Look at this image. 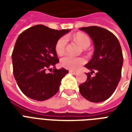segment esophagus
I'll return each mask as SVG.
<instances>
[{
    "instance_id": "1",
    "label": "esophagus",
    "mask_w": 132,
    "mask_h": 132,
    "mask_svg": "<svg viewBox=\"0 0 132 132\" xmlns=\"http://www.w3.org/2000/svg\"><path fill=\"white\" fill-rule=\"evenodd\" d=\"M69 72H70V73H71V74L74 75H76L77 74V72H75V71H72V70H70V71H69Z\"/></svg>"
}]
</instances>
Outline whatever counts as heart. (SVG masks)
Returning a JSON list of instances; mask_svg holds the SVG:
<instances>
[{
    "instance_id": "obj_1",
    "label": "heart",
    "mask_w": 132,
    "mask_h": 132,
    "mask_svg": "<svg viewBox=\"0 0 132 132\" xmlns=\"http://www.w3.org/2000/svg\"><path fill=\"white\" fill-rule=\"evenodd\" d=\"M73 39L83 48H86L90 46V38L85 34L78 33L73 36ZM66 43H67V40L66 38L64 37H62L57 40L55 44V51L57 55H62V54H64L66 49ZM60 63L61 65L66 69H69L70 70H77L86 63V60L84 57H74L72 56L66 55L62 58Z\"/></svg>"
}]
</instances>
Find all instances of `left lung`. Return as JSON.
<instances>
[{
	"label": "left lung",
	"instance_id": "obj_1",
	"mask_svg": "<svg viewBox=\"0 0 132 132\" xmlns=\"http://www.w3.org/2000/svg\"><path fill=\"white\" fill-rule=\"evenodd\" d=\"M93 41L94 51L85 67L95 76L87 73V80L79 85V92L87 100L99 103L107 100L116 90L121 77L123 57L117 37L108 30L92 26L79 29Z\"/></svg>",
	"mask_w": 132,
	"mask_h": 132
}]
</instances>
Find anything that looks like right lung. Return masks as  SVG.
Segmentation results:
<instances>
[{
	"label": "right lung",
	"instance_id": "obj_1",
	"mask_svg": "<svg viewBox=\"0 0 132 132\" xmlns=\"http://www.w3.org/2000/svg\"><path fill=\"white\" fill-rule=\"evenodd\" d=\"M70 31L38 24L19 35L11 56L13 72L18 86L29 98L42 101L58 92L62 79L68 71L55 67L59 63L55 44ZM48 70L52 72L48 73Z\"/></svg>",
	"mask_w": 132,
	"mask_h": 132
}]
</instances>
